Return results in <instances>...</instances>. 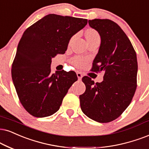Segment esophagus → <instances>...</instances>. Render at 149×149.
Instances as JSON below:
<instances>
[{"mask_svg": "<svg viewBox=\"0 0 149 149\" xmlns=\"http://www.w3.org/2000/svg\"><path fill=\"white\" fill-rule=\"evenodd\" d=\"M76 74H77V76H78V80H80L81 79H82V74L80 72H79V71H78V72L76 73Z\"/></svg>", "mask_w": 149, "mask_h": 149, "instance_id": "1", "label": "esophagus"}]
</instances>
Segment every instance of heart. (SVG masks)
Returning a JSON list of instances; mask_svg holds the SVG:
<instances>
[{
    "label": "heart",
    "instance_id": "heart-1",
    "mask_svg": "<svg viewBox=\"0 0 149 149\" xmlns=\"http://www.w3.org/2000/svg\"><path fill=\"white\" fill-rule=\"evenodd\" d=\"M96 38H100L99 34L97 33L96 31H95V30H93V29H89L88 30V31H86V40H91V39ZM72 63L73 65L77 66V67H82V66H83L84 64L85 63V60L80 57H76L73 59Z\"/></svg>",
    "mask_w": 149,
    "mask_h": 149
}]
</instances>
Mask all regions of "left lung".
<instances>
[{
	"label": "left lung",
	"mask_w": 149,
	"mask_h": 149,
	"mask_svg": "<svg viewBox=\"0 0 149 149\" xmlns=\"http://www.w3.org/2000/svg\"><path fill=\"white\" fill-rule=\"evenodd\" d=\"M88 24L101 39L91 70L103 71L104 75L100 83L82 78L86 90L80 95V107L90 119L107 123L118 118L132 100L137 87V56L129 38L115 22L96 18L88 20Z\"/></svg>",
	"instance_id": "8db88e82"
}]
</instances>
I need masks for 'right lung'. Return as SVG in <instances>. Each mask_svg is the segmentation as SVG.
I'll return each mask as SVG.
<instances>
[{"mask_svg":"<svg viewBox=\"0 0 149 149\" xmlns=\"http://www.w3.org/2000/svg\"><path fill=\"white\" fill-rule=\"evenodd\" d=\"M86 24L83 18L49 14L22 34L12 77L20 102L33 116L45 118L57 112L69 88L78 80L73 71L51 73V64L56 54H65L71 37Z\"/></svg>","mask_w":149,"mask_h":149,"instance_id":"add662e5","label":"right lung"}]
</instances>
